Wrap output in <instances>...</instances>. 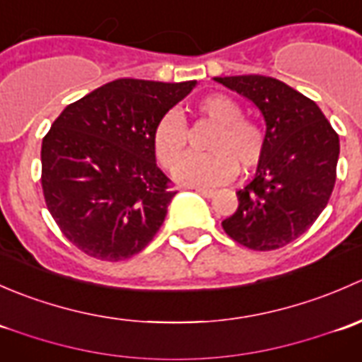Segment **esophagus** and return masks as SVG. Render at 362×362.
<instances>
[{"label":"esophagus","mask_w":362,"mask_h":362,"mask_svg":"<svg viewBox=\"0 0 362 362\" xmlns=\"http://www.w3.org/2000/svg\"><path fill=\"white\" fill-rule=\"evenodd\" d=\"M196 192L202 194L203 198H214L215 196V191H211V189H196Z\"/></svg>","instance_id":"1"}]
</instances>
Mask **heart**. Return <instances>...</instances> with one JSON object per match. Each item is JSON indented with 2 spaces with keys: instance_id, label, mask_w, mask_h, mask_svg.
Masks as SVG:
<instances>
[{
  "instance_id": "heart-1",
  "label": "heart",
  "mask_w": 362,
  "mask_h": 362,
  "mask_svg": "<svg viewBox=\"0 0 362 362\" xmlns=\"http://www.w3.org/2000/svg\"><path fill=\"white\" fill-rule=\"evenodd\" d=\"M198 112L217 124L208 141V154H187L176 162L185 147L189 133L180 112L170 110L159 119L154 129L156 158L163 166L173 167V178L191 187H215L229 182L242 170H250L264 154L266 136L255 120L243 117V110L226 94H208L196 105Z\"/></svg>"
}]
</instances>
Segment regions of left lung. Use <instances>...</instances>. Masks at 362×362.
<instances>
[{"label":"left lung","mask_w":362,"mask_h":362,"mask_svg":"<svg viewBox=\"0 0 362 362\" xmlns=\"http://www.w3.org/2000/svg\"><path fill=\"white\" fill-rule=\"evenodd\" d=\"M214 80L252 101L266 122L264 154L250 184L236 192L240 204L222 228L247 249H280L301 236L329 202L339 138L315 101L280 80Z\"/></svg>","instance_id":"obj_1"}]
</instances>
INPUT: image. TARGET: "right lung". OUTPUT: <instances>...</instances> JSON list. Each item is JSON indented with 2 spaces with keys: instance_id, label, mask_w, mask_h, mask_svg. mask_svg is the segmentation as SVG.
I'll list each match as a JSON object with an SVG mask.
<instances>
[{
  "instance_id": "obj_1",
  "label": "right lung",
  "mask_w": 362,
  "mask_h": 362,
  "mask_svg": "<svg viewBox=\"0 0 362 362\" xmlns=\"http://www.w3.org/2000/svg\"><path fill=\"white\" fill-rule=\"evenodd\" d=\"M196 83L113 80L54 120L42 141L43 196L63 235L87 255L122 261L159 231L175 192L152 136Z\"/></svg>"
}]
</instances>
